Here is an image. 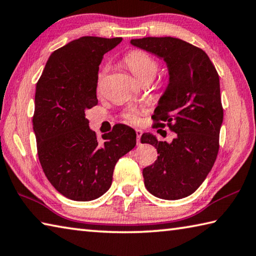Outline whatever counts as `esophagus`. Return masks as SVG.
<instances>
[{
  "label": "esophagus",
  "mask_w": 256,
  "mask_h": 256,
  "mask_svg": "<svg viewBox=\"0 0 256 256\" xmlns=\"http://www.w3.org/2000/svg\"><path fill=\"white\" fill-rule=\"evenodd\" d=\"M136 142L138 144H140V138L142 136V131L141 130H136Z\"/></svg>",
  "instance_id": "34e87169"
}]
</instances>
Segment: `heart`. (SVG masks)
<instances>
[{
	"instance_id": "1",
	"label": "heart",
	"mask_w": 256,
	"mask_h": 256,
	"mask_svg": "<svg viewBox=\"0 0 256 256\" xmlns=\"http://www.w3.org/2000/svg\"><path fill=\"white\" fill-rule=\"evenodd\" d=\"M123 62L126 66L130 72L136 76L141 82H151L156 76L158 70H159V64L156 60L151 57L143 51L134 50L128 52L123 59ZM106 68H102L98 75H97V88H100L102 80L105 76ZM124 118L128 122L138 123L140 120V110L138 108H130L124 113Z\"/></svg>"
}]
</instances>
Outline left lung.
Wrapping results in <instances>:
<instances>
[{
  "label": "left lung",
  "mask_w": 256,
  "mask_h": 256,
  "mask_svg": "<svg viewBox=\"0 0 256 256\" xmlns=\"http://www.w3.org/2000/svg\"><path fill=\"white\" fill-rule=\"evenodd\" d=\"M131 44L162 58L169 84L152 118L153 128L168 125L172 142L143 133L142 143L156 146L158 159L143 169L146 188L153 196L176 200L196 192L215 164L222 123L220 76L200 48L172 36L132 39Z\"/></svg>",
  "instance_id": "1"
}]
</instances>
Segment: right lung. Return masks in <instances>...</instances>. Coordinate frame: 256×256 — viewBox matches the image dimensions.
<instances>
[{"label": "right lung", "mask_w": 256, "mask_h": 256, "mask_svg": "<svg viewBox=\"0 0 256 256\" xmlns=\"http://www.w3.org/2000/svg\"><path fill=\"white\" fill-rule=\"evenodd\" d=\"M122 38L82 36L54 51L36 82L32 118L42 170L58 192L90 202L112 184L120 156L136 144L132 128L116 124L98 142L85 112L98 103L97 75L103 56Z\"/></svg>", "instance_id": "right-lung-1"}]
</instances>
